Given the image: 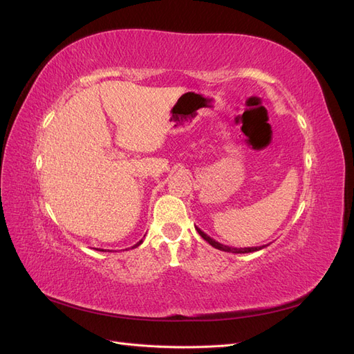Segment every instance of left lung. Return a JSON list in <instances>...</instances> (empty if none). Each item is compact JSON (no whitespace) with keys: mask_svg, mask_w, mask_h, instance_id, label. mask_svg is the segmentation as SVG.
<instances>
[{"mask_svg":"<svg viewBox=\"0 0 354 354\" xmlns=\"http://www.w3.org/2000/svg\"><path fill=\"white\" fill-rule=\"evenodd\" d=\"M195 229L198 230V233L201 234V236L205 239L211 246H214L216 250H220V251H224V252H233V254H248V252H254V251H259V250H263L266 248L267 245H263V246H248V248H233V246H227V245H223L220 242H217L216 239L209 238L208 234L205 232H202L199 227L195 226Z\"/></svg>","mask_w":354,"mask_h":354,"instance_id":"8db88e82","label":"left lung"}]
</instances>
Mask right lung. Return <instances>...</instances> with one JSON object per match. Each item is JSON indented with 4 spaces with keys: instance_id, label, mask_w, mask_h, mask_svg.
Returning <instances> with one entry per match:
<instances>
[{
    "instance_id": "1",
    "label": "right lung",
    "mask_w": 354,
    "mask_h": 354,
    "mask_svg": "<svg viewBox=\"0 0 354 354\" xmlns=\"http://www.w3.org/2000/svg\"><path fill=\"white\" fill-rule=\"evenodd\" d=\"M142 242H143V239H142V241H138V242H137V243L133 246V248H136V246H138V245H140ZM100 251H103V250H100Z\"/></svg>"
}]
</instances>
